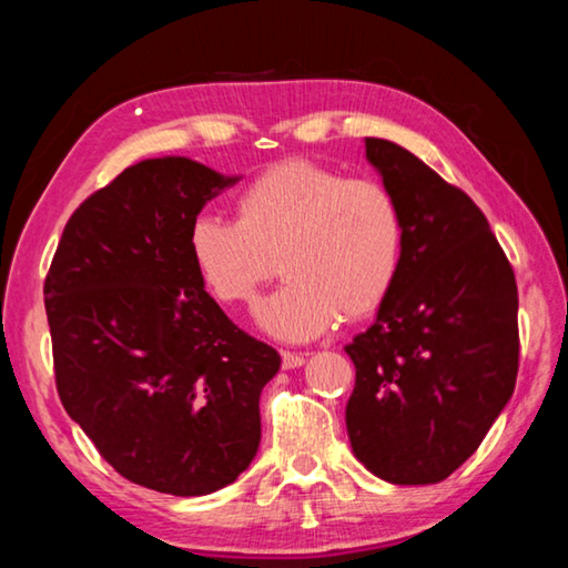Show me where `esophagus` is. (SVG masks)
Here are the masks:
<instances>
[{
	"instance_id": "34e87169",
	"label": "esophagus",
	"mask_w": 568,
	"mask_h": 568,
	"mask_svg": "<svg viewBox=\"0 0 568 568\" xmlns=\"http://www.w3.org/2000/svg\"><path fill=\"white\" fill-rule=\"evenodd\" d=\"M281 358H283V368H285V371H293V368H301V365L305 363V353L283 351Z\"/></svg>"
}]
</instances>
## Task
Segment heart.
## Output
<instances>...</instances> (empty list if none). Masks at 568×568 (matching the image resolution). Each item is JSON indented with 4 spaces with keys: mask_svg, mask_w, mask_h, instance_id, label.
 Wrapping results in <instances>:
<instances>
[{
    "mask_svg": "<svg viewBox=\"0 0 568 568\" xmlns=\"http://www.w3.org/2000/svg\"><path fill=\"white\" fill-rule=\"evenodd\" d=\"M233 215L192 220V265L225 305H253L281 265L287 283L257 311L275 338L311 341L341 313L371 315L396 285L406 230L378 182L307 160L277 162L235 192Z\"/></svg>",
    "mask_w": 568,
    "mask_h": 568,
    "instance_id": "b5f03b06",
    "label": "heart"
}]
</instances>
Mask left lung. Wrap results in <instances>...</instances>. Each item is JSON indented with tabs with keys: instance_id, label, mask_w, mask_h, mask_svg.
Returning a JSON list of instances; mask_svg holds the SVG:
<instances>
[{
	"instance_id": "obj_1",
	"label": "left lung",
	"mask_w": 568,
	"mask_h": 568,
	"mask_svg": "<svg viewBox=\"0 0 568 568\" xmlns=\"http://www.w3.org/2000/svg\"><path fill=\"white\" fill-rule=\"evenodd\" d=\"M365 158L400 207L396 285L345 345L355 388L345 426L355 458L388 484L426 486L474 456L514 396L518 291L486 215L396 142Z\"/></svg>"
}]
</instances>
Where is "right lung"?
<instances>
[{
    "label": "right lung",
    "mask_w": 568,
    "mask_h": 568,
    "mask_svg": "<svg viewBox=\"0 0 568 568\" xmlns=\"http://www.w3.org/2000/svg\"><path fill=\"white\" fill-rule=\"evenodd\" d=\"M237 180L190 158L138 162L74 210L44 281L64 410L120 476L160 494L205 496L243 474L281 368L190 257V223Z\"/></svg>",
    "instance_id": "obj_1"
}]
</instances>
